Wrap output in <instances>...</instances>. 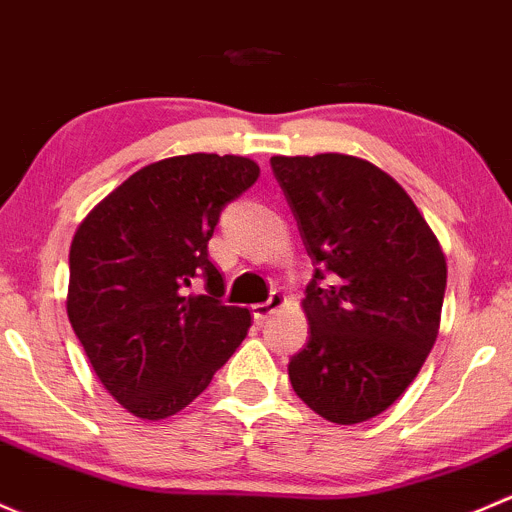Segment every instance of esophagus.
I'll return each instance as SVG.
<instances>
[{"mask_svg": "<svg viewBox=\"0 0 512 512\" xmlns=\"http://www.w3.org/2000/svg\"><path fill=\"white\" fill-rule=\"evenodd\" d=\"M283 305H286V295L271 293V298H268L266 303L251 305V310H254V320H256V323H263V320H266L268 315H273V313H276V310H281Z\"/></svg>", "mask_w": 512, "mask_h": 512, "instance_id": "esophagus-1", "label": "esophagus"}]
</instances>
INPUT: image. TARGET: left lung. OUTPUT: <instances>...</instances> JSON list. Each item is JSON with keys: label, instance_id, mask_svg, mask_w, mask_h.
I'll list each match as a JSON object with an SVG mask.
<instances>
[{"label": "left lung", "instance_id": "8db88e82", "mask_svg": "<svg viewBox=\"0 0 512 512\" xmlns=\"http://www.w3.org/2000/svg\"><path fill=\"white\" fill-rule=\"evenodd\" d=\"M313 258L308 345L291 357L293 392L333 424L392 407L434 347L446 258L402 184L340 152L271 157Z\"/></svg>", "mask_w": 512, "mask_h": 512}]
</instances>
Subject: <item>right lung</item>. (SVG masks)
Returning a JSON list of instances; mask_svg holds the SVG:
<instances>
[{
	"instance_id": "add662e5",
	"label": "right lung",
	"mask_w": 512,
	"mask_h": 512,
	"mask_svg": "<svg viewBox=\"0 0 512 512\" xmlns=\"http://www.w3.org/2000/svg\"><path fill=\"white\" fill-rule=\"evenodd\" d=\"M258 172L239 155L167 157L125 179L76 229L68 320L130 414L157 421L182 412L249 333V310L221 300L224 278L207 244L221 209Z\"/></svg>"
}]
</instances>
